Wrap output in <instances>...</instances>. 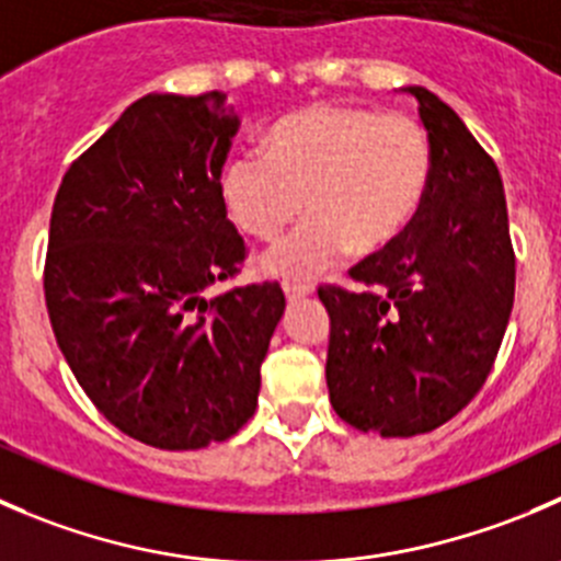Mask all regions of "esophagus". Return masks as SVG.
I'll return each mask as SVG.
<instances>
[{
	"label": "esophagus",
	"instance_id": "esophagus-1",
	"mask_svg": "<svg viewBox=\"0 0 561 561\" xmlns=\"http://www.w3.org/2000/svg\"><path fill=\"white\" fill-rule=\"evenodd\" d=\"M282 287H285L287 301H298V298H304L312 293V285H304V282H285Z\"/></svg>",
	"mask_w": 561,
	"mask_h": 561
}]
</instances>
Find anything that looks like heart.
<instances>
[{
  "instance_id": "1",
  "label": "heart",
  "mask_w": 561,
  "mask_h": 561,
  "mask_svg": "<svg viewBox=\"0 0 561 561\" xmlns=\"http://www.w3.org/2000/svg\"><path fill=\"white\" fill-rule=\"evenodd\" d=\"M433 148L411 114L323 101L282 117L265 156L238 150L221 164L227 219L254 241H274L298 214L309 219L274 249L268 271L312 276L351 249H389L425 203Z\"/></svg>"
}]
</instances>
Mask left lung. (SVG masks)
Returning a JSON list of instances; mask_svg holds the SVG:
<instances>
[{"label": "left lung", "mask_w": 561, "mask_h": 561, "mask_svg": "<svg viewBox=\"0 0 561 561\" xmlns=\"http://www.w3.org/2000/svg\"><path fill=\"white\" fill-rule=\"evenodd\" d=\"M405 90L433 148L425 203L389 249L353 265L362 290L318 287L331 318V405L347 425L383 438L436 431L474 400L515 298L496 161L442 98Z\"/></svg>", "instance_id": "1"}]
</instances>
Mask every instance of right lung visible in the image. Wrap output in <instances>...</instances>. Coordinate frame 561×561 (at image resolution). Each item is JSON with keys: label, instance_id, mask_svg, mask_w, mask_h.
Listing matches in <instances>:
<instances>
[{"label": "right lung", "instance_id": "1", "mask_svg": "<svg viewBox=\"0 0 561 561\" xmlns=\"http://www.w3.org/2000/svg\"><path fill=\"white\" fill-rule=\"evenodd\" d=\"M236 130L219 90L145 95L54 197L43 293L57 345L92 405L150 447L236 436L285 312L279 282L208 298L249 254L219 197Z\"/></svg>", "mask_w": 561, "mask_h": 561}]
</instances>
